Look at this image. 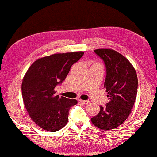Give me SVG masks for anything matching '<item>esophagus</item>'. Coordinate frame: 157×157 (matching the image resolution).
I'll list each match as a JSON object with an SVG mask.
<instances>
[{
    "label": "esophagus",
    "instance_id": "esophagus-1",
    "mask_svg": "<svg viewBox=\"0 0 157 157\" xmlns=\"http://www.w3.org/2000/svg\"><path fill=\"white\" fill-rule=\"evenodd\" d=\"M79 102L82 103V104H84V105H87L90 103V102L88 101V100H81V99L79 100Z\"/></svg>",
    "mask_w": 157,
    "mask_h": 157
}]
</instances>
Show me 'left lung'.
I'll return each instance as SVG.
<instances>
[{"label":"left lung","instance_id":"1","mask_svg":"<svg viewBox=\"0 0 157 157\" xmlns=\"http://www.w3.org/2000/svg\"><path fill=\"white\" fill-rule=\"evenodd\" d=\"M104 61L106 76L104 87L109 101L91 122L101 130L117 128L128 117L137 97L138 80L136 71L127 59L113 49L100 48L94 51Z\"/></svg>","mask_w":157,"mask_h":157}]
</instances>
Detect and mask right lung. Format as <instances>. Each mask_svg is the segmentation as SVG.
Here are the masks:
<instances>
[{
  "instance_id": "1",
  "label": "right lung",
  "mask_w": 157,
  "mask_h": 157,
  "mask_svg": "<svg viewBox=\"0 0 157 157\" xmlns=\"http://www.w3.org/2000/svg\"><path fill=\"white\" fill-rule=\"evenodd\" d=\"M82 51L57 53L32 63L22 79L23 102L31 120L45 131H59L67 124L70 109L77 100L56 95L71 66L83 55Z\"/></svg>"
}]
</instances>
